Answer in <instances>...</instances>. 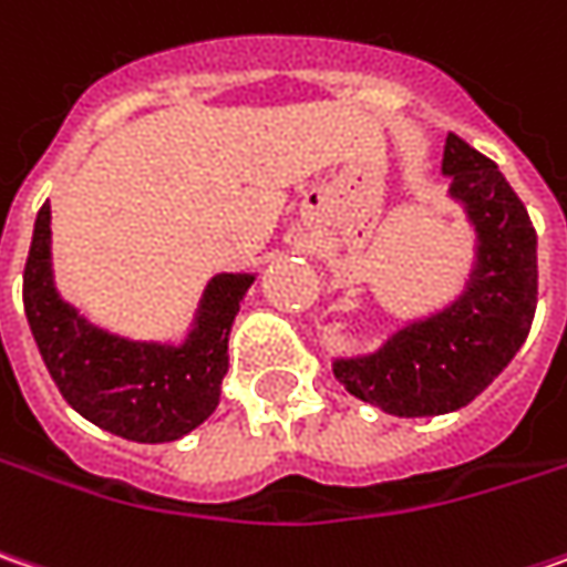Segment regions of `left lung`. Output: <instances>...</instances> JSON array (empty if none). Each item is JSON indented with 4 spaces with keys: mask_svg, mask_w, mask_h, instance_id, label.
Instances as JSON below:
<instances>
[{
    "mask_svg": "<svg viewBox=\"0 0 567 567\" xmlns=\"http://www.w3.org/2000/svg\"><path fill=\"white\" fill-rule=\"evenodd\" d=\"M442 172L477 225L467 291L436 317L404 326L377 354L336 361L354 399L395 417H436L471 404L515 358L537 310V231L520 197L458 134L445 137Z\"/></svg>",
    "mask_w": 567,
    "mask_h": 567,
    "instance_id": "8db88e82",
    "label": "left lung"
}]
</instances>
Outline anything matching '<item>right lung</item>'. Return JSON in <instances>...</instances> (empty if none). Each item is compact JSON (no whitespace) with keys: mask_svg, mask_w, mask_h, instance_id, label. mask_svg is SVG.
<instances>
[{"mask_svg":"<svg viewBox=\"0 0 567 567\" xmlns=\"http://www.w3.org/2000/svg\"><path fill=\"white\" fill-rule=\"evenodd\" d=\"M250 282L254 276L245 272L216 276L182 348L115 339L55 295L50 204H43L24 264V313L52 382L78 414L122 440L172 442L200 426L219 404L228 332Z\"/></svg>","mask_w":567,"mask_h":567,"instance_id":"obj_1","label":"right lung"}]
</instances>
